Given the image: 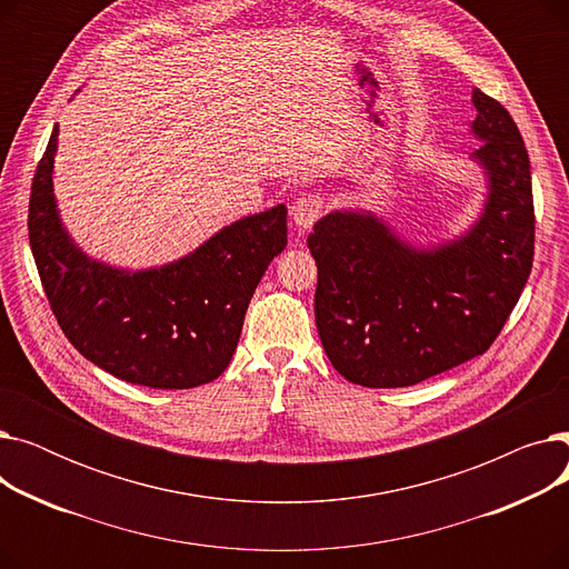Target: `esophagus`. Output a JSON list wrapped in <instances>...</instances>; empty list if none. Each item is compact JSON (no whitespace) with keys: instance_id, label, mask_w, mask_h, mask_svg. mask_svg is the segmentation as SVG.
<instances>
[{"instance_id":"obj_1","label":"esophagus","mask_w":569,"mask_h":569,"mask_svg":"<svg viewBox=\"0 0 569 569\" xmlns=\"http://www.w3.org/2000/svg\"><path fill=\"white\" fill-rule=\"evenodd\" d=\"M322 198L316 193H305L302 198H297L290 207V217L300 228H311L320 217H322Z\"/></svg>"}]
</instances>
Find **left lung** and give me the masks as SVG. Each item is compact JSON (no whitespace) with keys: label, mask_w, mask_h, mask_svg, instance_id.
<instances>
[{"label":"left lung","mask_w":569,"mask_h":569,"mask_svg":"<svg viewBox=\"0 0 569 569\" xmlns=\"http://www.w3.org/2000/svg\"><path fill=\"white\" fill-rule=\"evenodd\" d=\"M472 154L489 174L482 219L459 242L417 251L371 214L322 217L316 325L332 367L362 387H408L489 350L532 269L530 161L512 114L475 89Z\"/></svg>","instance_id":"1"}]
</instances>
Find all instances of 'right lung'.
Instances as JSON below:
<instances>
[{"label":"right lung","mask_w":569,"mask_h":569,"mask_svg":"<svg viewBox=\"0 0 569 569\" xmlns=\"http://www.w3.org/2000/svg\"><path fill=\"white\" fill-rule=\"evenodd\" d=\"M57 127L29 196V247L64 337L103 371L154 390L219 378L267 264L288 244L286 204L226 226L191 256L144 272L89 260L52 196Z\"/></svg>","instance_id":"add662e5"}]
</instances>
